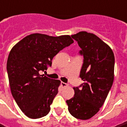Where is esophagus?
<instances>
[{
    "instance_id": "obj_1",
    "label": "esophagus",
    "mask_w": 127,
    "mask_h": 127,
    "mask_svg": "<svg viewBox=\"0 0 127 127\" xmlns=\"http://www.w3.org/2000/svg\"><path fill=\"white\" fill-rule=\"evenodd\" d=\"M61 84H62V87H66V86H68V84H67V83H64V82H62L61 83Z\"/></svg>"
}]
</instances>
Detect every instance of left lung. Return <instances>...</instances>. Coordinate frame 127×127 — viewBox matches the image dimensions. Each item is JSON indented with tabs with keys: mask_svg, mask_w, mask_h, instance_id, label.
Instances as JSON below:
<instances>
[{
	"mask_svg": "<svg viewBox=\"0 0 127 127\" xmlns=\"http://www.w3.org/2000/svg\"><path fill=\"white\" fill-rule=\"evenodd\" d=\"M77 42L84 62L79 77L84 83L74 87V97L66 100L70 113L75 118L89 120L99 111L114 79L115 57L111 48L92 33L72 35Z\"/></svg>",
	"mask_w": 127,
	"mask_h": 127,
	"instance_id": "obj_1",
	"label": "left lung"
}]
</instances>
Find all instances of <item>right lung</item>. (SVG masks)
I'll use <instances>...</instances> for the list:
<instances>
[{
    "mask_svg": "<svg viewBox=\"0 0 127 127\" xmlns=\"http://www.w3.org/2000/svg\"><path fill=\"white\" fill-rule=\"evenodd\" d=\"M72 43L69 35L36 33L25 36L11 50L7 62L10 89L19 108L30 118L44 117L50 111L60 81L40 72L51 66L55 55Z\"/></svg>",
    "mask_w": 127,
    "mask_h": 127,
    "instance_id": "add662e5",
    "label": "right lung"
}]
</instances>
